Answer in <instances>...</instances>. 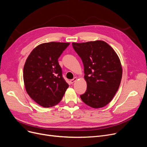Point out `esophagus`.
Wrapping results in <instances>:
<instances>
[{
  "mask_svg": "<svg viewBox=\"0 0 147 147\" xmlns=\"http://www.w3.org/2000/svg\"><path fill=\"white\" fill-rule=\"evenodd\" d=\"M78 80V79H77V78H74L73 79H71V80H70V83H71V84H73V83L74 82H76V80Z\"/></svg>",
  "mask_w": 147,
  "mask_h": 147,
  "instance_id": "obj_1",
  "label": "esophagus"
}]
</instances>
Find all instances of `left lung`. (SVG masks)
I'll return each mask as SVG.
<instances>
[{
  "label": "left lung",
  "mask_w": 147,
  "mask_h": 147,
  "mask_svg": "<svg viewBox=\"0 0 147 147\" xmlns=\"http://www.w3.org/2000/svg\"><path fill=\"white\" fill-rule=\"evenodd\" d=\"M84 66L87 89L82 100L93 108L109 103L120 85L123 69L118 56L106 42L101 40L73 42Z\"/></svg>",
  "instance_id": "left-lung-1"
}]
</instances>
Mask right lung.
<instances>
[{
    "instance_id": "obj_1",
    "label": "right lung",
    "mask_w": 147,
    "mask_h": 147,
    "mask_svg": "<svg viewBox=\"0 0 147 147\" xmlns=\"http://www.w3.org/2000/svg\"><path fill=\"white\" fill-rule=\"evenodd\" d=\"M69 42H50L40 44L25 62L23 80L30 98L44 107L59 103L68 84L62 77L58 58Z\"/></svg>"
}]
</instances>
